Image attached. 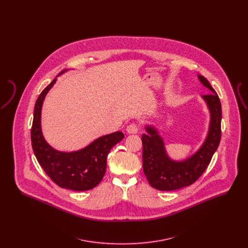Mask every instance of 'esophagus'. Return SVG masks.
<instances>
[{"instance_id":"1","label":"esophagus","mask_w":248,"mask_h":248,"mask_svg":"<svg viewBox=\"0 0 248 248\" xmlns=\"http://www.w3.org/2000/svg\"><path fill=\"white\" fill-rule=\"evenodd\" d=\"M139 131V126L136 124H131L126 127V132L128 134H137Z\"/></svg>"}]
</instances>
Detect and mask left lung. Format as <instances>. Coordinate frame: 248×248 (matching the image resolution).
<instances>
[{"mask_svg": "<svg viewBox=\"0 0 248 248\" xmlns=\"http://www.w3.org/2000/svg\"><path fill=\"white\" fill-rule=\"evenodd\" d=\"M200 83L210 94L202 95L210 114L208 131L200 148L189 157L177 161L166 152L164 139L154 124L145 125L142 135L143 171L150 185L159 190H174L195 182L209 165L221 138V104L211 84L197 75Z\"/></svg>", "mask_w": 248, "mask_h": 248, "instance_id": "obj_1", "label": "left lung"}]
</instances>
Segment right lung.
Instances as JSON below:
<instances>
[{
	"instance_id": "1",
	"label": "right lung",
	"mask_w": 248,
	"mask_h": 248,
	"mask_svg": "<svg viewBox=\"0 0 248 248\" xmlns=\"http://www.w3.org/2000/svg\"><path fill=\"white\" fill-rule=\"evenodd\" d=\"M68 71H61L58 76ZM57 77L37 98L31 137L32 149L39 164L59 187L77 191L93 189L105 175L109 151L124 136L117 131L99 137L83 149L71 153L60 152L50 146L42 131V108L49 90L57 82Z\"/></svg>"
}]
</instances>
